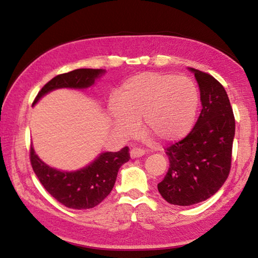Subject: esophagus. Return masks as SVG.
<instances>
[{"mask_svg": "<svg viewBox=\"0 0 258 258\" xmlns=\"http://www.w3.org/2000/svg\"><path fill=\"white\" fill-rule=\"evenodd\" d=\"M130 155L131 158H139V157H142L145 155V150L139 149V148H133V149L130 151Z\"/></svg>", "mask_w": 258, "mask_h": 258, "instance_id": "esophagus-1", "label": "esophagus"}]
</instances>
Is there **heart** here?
I'll return each instance as SVG.
<instances>
[{"label": "heart", "mask_w": 258, "mask_h": 258, "mask_svg": "<svg viewBox=\"0 0 258 258\" xmlns=\"http://www.w3.org/2000/svg\"><path fill=\"white\" fill-rule=\"evenodd\" d=\"M199 107V92L186 76L168 73L137 74L121 85L118 99L108 102L113 130L123 138L145 132L163 143L175 142L190 133Z\"/></svg>", "instance_id": "1"}]
</instances>
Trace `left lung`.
Listing matches in <instances>:
<instances>
[{
    "mask_svg": "<svg viewBox=\"0 0 258 258\" xmlns=\"http://www.w3.org/2000/svg\"><path fill=\"white\" fill-rule=\"evenodd\" d=\"M195 74L200 90L202 112L186 137L166 149L168 172L158 183L166 202L191 206L212 197L230 173L235 121L224 87L198 69Z\"/></svg>",
    "mask_w": 258,
    "mask_h": 258,
    "instance_id": "obj_1",
    "label": "left lung"
}]
</instances>
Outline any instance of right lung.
Wrapping results in <instances>:
<instances>
[{"mask_svg":"<svg viewBox=\"0 0 258 258\" xmlns=\"http://www.w3.org/2000/svg\"><path fill=\"white\" fill-rule=\"evenodd\" d=\"M104 73V69L82 68L55 76L42 87L33 106L51 91L87 89ZM130 158L128 148L124 147L117 152H101L85 167L68 172L50 167L30 147V163L42 185L59 203L73 209L93 208L101 203L115 185L120 166Z\"/></svg>","mask_w":258,"mask_h":258,"instance_id":"right-lung-1","label":"right lung"}]
</instances>
